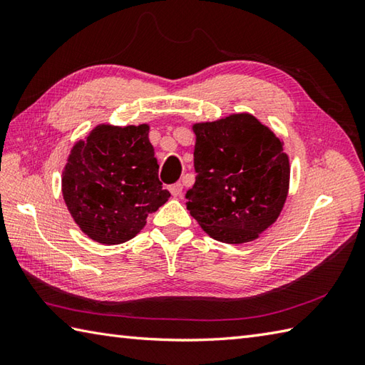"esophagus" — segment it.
<instances>
[{"instance_id":"34e87169","label":"esophagus","mask_w":365,"mask_h":365,"mask_svg":"<svg viewBox=\"0 0 365 365\" xmlns=\"http://www.w3.org/2000/svg\"><path fill=\"white\" fill-rule=\"evenodd\" d=\"M169 191H170V195H173L174 197H182L183 185H182V183H174V185H170V187H169Z\"/></svg>"}]
</instances>
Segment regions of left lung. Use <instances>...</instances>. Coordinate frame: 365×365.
<instances>
[{
    "mask_svg": "<svg viewBox=\"0 0 365 365\" xmlns=\"http://www.w3.org/2000/svg\"><path fill=\"white\" fill-rule=\"evenodd\" d=\"M196 183L187 208L222 243L259 238L281 215L290 187L284 141L250 113L192 123Z\"/></svg>",
    "mask_w": 365,
    "mask_h": 365,
    "instance_id": "1",
    "label": "left lung"
}]
</instances>
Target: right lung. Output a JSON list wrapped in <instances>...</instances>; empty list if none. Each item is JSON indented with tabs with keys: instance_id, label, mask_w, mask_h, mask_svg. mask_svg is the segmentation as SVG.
<instances>
[{
	"instance_id": "obj_1",
	"label": "right lung",
	"mask_w": 365,
	"mask_h": 365,
	"mask_svg": "<svg viewBox=\"0 0 365 365\" xmlns=\"http://www.w3.org/2000/svg\"><path fill=\"white\" fill-rule=\"evenodd\" d=\"M150 125L100 123L72 147L63 169V196L83 234L102 245L136 237L170 192L158 180Z\"/></svg>"
}]
</instances>
